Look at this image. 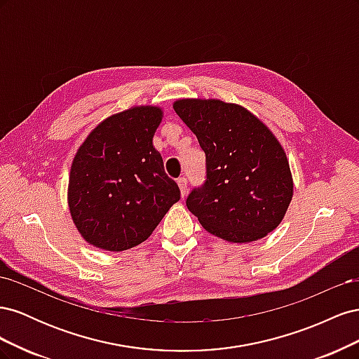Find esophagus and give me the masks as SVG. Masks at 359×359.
<instances>
[{
	"label": "esophagus",
	"mask_w": 359,
	"mask_h": 359,
	"mask_svg": "<svg viewBox=\"0 0 359 359\" xmlns=\"http://www.w3.org/2000/svg\"><path fill=\"white\" fill-rule=\"evenodd\" d=\"M178 187H180V191H181V196L184 198L186 196V193H187V178H184V177H181V178H178Z\"/></svg>",
	"instance_id": "obj_1"
}]
</instances>
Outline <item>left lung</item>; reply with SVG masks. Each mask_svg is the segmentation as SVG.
<instances>
[{"label":"left lung","mask_w":359,"mask_h":359,"mask_svg":"<svg viewBox=\"0 0 359 359\" xmlns=\"http://www.w3.org/2000/svg\"><path fill=\"white\" fill-rule=\"evenodd\" d=\"M173 109L206 157V180L186 201L203 229L240 244L273 232L293 196L289 161L273 132L245 107L222 100L181 99Z\"/></svg>","instance_id":"1"}]
</instances>
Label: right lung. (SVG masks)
I'll use <instances>...</instances> for the list:
<instances>
[{
  "instance_id": "obj_1",
  "label": "right lung",
  "mask_w": 359,
  "mask_h": 359,
  "mask_svg": "<svg viewBox=\"0 0 359 359\" xmlns=\"http://www.w3.org/2000/svg\"><path fill=\"white\" fill-rule=\"evenodd\" d=\"M161 118L157 106L130 107L106 118L79 147L67 201L86 243L107 252L136 247L180 201L153 145Z\"/></svg>"
}]
</instances>
